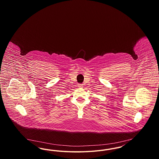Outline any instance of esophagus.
<instances>
[{
  "mask_svg": "<svg viewBox=\"0 0 159 159\" xmlns=\"http://www.w3.org/2000/svg\"><path fill=\"white\" fill-rule=\"evenodd\" d=\"M79 88H82L83 87V84H79L78 86Z\"/></svg>",
  "mask_w": 159,
  "mask_h": 159,
  "instance_id": "1",
  "label": "esophagus"
}]
</instances>
